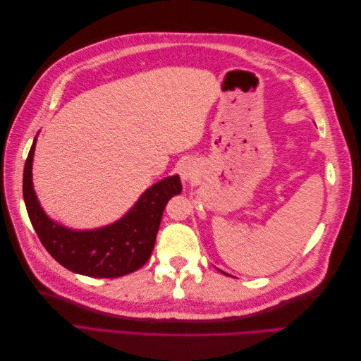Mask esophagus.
<instances>
[{
  "mask_svg": "<svg viewBox=\"0 0 361 361\" xmlns=\"http://www.w3.org/2000/svg\"><path fill=\"white\" fill-rule=\"evenodd\" d=\"M179 174L183 180L192 179L195 176V164H192V161L190 159L183 161L179 167Z\"/></svg>",
  "mask_w": 361,
  "mask_h": 361,
  "instance_id": "34e87169",
  "label": "esophagus"
}]
</instances>
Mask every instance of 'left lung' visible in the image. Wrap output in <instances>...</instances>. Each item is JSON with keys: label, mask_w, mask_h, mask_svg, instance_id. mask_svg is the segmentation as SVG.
I'll use <instances>...</instances> for the list:
<instances>
[{"label": "left lung", "mask_w": 361, "mask_h": 361, "mask_svg": "<svg viewBox=\"0 0 361 361\" xmlns=\"http://www.w3.org/2000/svg\"><path fill=\"white\" fill-rule=\"evenodd\" d=\"M221 272H223V271H221ZM224 274H226V272H224Z\"/></svg>", "instance_id": "obj_1"}]
</instances>
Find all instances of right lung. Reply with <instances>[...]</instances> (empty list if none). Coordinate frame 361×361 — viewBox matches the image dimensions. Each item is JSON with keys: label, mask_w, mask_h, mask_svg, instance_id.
<instances>
[{"label": "right lung", "mask_w": 361, "mask_h": 361, "mask_svg": "<svg viewBox=\"0 0 361 361\" xmlns=\"http://www.w3.org/2000/svg\"><path fill=\"white\" fill-rule=\"evenodd\" d=\"M35 147L36 138L25 161L23 191L30 221L48 253L69 271L97 279L122 277L143 267L154 251L164 207L182 191L178 174L152 185L118 221L72 231L52 221L39 204L31 178Z\"/></svg>", "instance_id": "add662e5"}]
</instances>
